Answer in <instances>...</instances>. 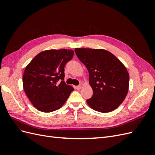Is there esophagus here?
Segmentation results:
<instances>
[{
	"label": "esophagus",
	"instance_id": "esophagus-1",
	"mask_svg": "<svg viewBox=\"0 0 155 155\" xmlns=\"http://www.w3.org/2000/svg\"><path fill=\"white\" fill-rule=\"evenodd\" d=\"M76 88L78 89V90H79V89L81 88V85H78L76 87Z\"/></svg>",
	"mask_w": 155,
	"mask_h": 155
}]
</instances>
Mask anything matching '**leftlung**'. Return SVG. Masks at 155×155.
<instances>
[{"mask_svg":"<svg viewBox=\"0 0 155 155\" xmlns=\"http://www.w3.org/2000/svg\"><path fill=\"white\" fill-rule=\"evenodd\" d=\"M77 57L89 73L93 95L87 103L93 110L109 112L115 110L127 94L129 75L116 57L104 49L75 48Z\"/></svg>","mask_w":155,"mask_h":155,"instance_id":"8db88e82","label":"left lung"}]
</instances>
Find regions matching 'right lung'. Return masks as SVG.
<instances>
[{"mask_svg":"<svg viewBox=\"0 0 155 155\" xmlns=\"http://www.w3.org/2000/svg\"><path fill=\"white\" fill-rule=\"evenodd\" d=\"M73 56L72 50H48L37 54L26 66L23 88L37 110L50 112L60 109L74 91L64 81V66Z\"/></svg>","mask_w":155,"mask_h":155,"instance_id":"obj_1","label":"right lung"}]
</instances>
